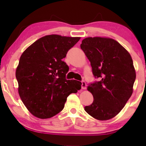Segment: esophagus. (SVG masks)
<instances>
[{
    "label": "esophagus",
    "instance_id": "1",
    "mask_svg": "<svg viewBox=\"0 0 146 146\" xmlns=\"http://www.w3.org/2000/svg\"><path fill=\"white\" fill-rule=\"evenodd\" d=\"M86 82L84 81V80H82V89H86Z\"/></svg>",
    "mask_w": 146,
    "mask_h": 146
}]
</instances>
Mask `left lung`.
Segmentation results:
<instances>
[{
  "instance_id": "8db88e82",
  "label": "left lung",
  "mask_w": 146,
  "mask_h": 146,
  "mask_svg": "<svg viewBox=\"0 0 146 146\" xmlns=\"http://www.w3.org/2000/svg\"><path fill=\"white\" fill-rule=\"evenodd\" d=\"M90 62L95 81L88 90L93 103L85 107L90 115L100 120L114 117L131 97L135 80L132 59L117 41L110 38H86L80 45Z\"/></svg>"
}]
</instances>
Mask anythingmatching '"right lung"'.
Wrapping results in <instances>:
<instances>
[{"label":"right lung","instance_id":"add662e5","mask_svg":"<svg viewBox=\"0 0 146 146\" xmlns=\"http://www.w3.org/2000/svg\"><path fill=\"white\" fill-rule=\"evenodd\" d=\"M80 39L46 36L22 54L15 77L21 100L33 115L43 119L56 115L68 96L81 89L80 82L66 79L69 68L62 60Z\"/></svg>","mask_w":146,"mask_h":146}]
</instances>
